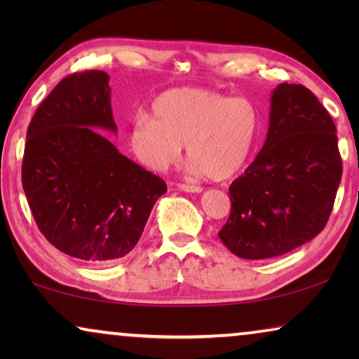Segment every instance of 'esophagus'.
<instances>
[{
    "instance_id": "1",
    "label": "esophagus",
    "mask_w": 359,
    "mask_h": 359,
    "mask_svg": "<svg viewBox=\"0 0 359 359\" xmlns=\"http://www.w3.org/2000/svg\"><path fill=\"white\" fill-rule=\"evenodd\" d=\"M178 189L180 191H184V193H194V194H199L203 188H199V186H194V184H184L181 183L178 184Z\"/></svg>"
}]
</instances>
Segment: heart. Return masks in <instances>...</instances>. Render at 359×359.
<instances>
[{"label":"heart","instance_id":"obj_1","mask_svg":"<svg viewBox=\"0 0 359 359\" xmlns=\"http://www.w3.org/2000/svg\"><path fill=\"white\" fill-rule=\"evenodd\" d=\"M151 111L154 117L137 116L129 132L130 151L151 171L175 165L184 145L191 173L232 178L252 156L262 127L253 101L194 88L163 93Z\"/></svg>","mask_w":359,"mask_h":359}]
</instances>
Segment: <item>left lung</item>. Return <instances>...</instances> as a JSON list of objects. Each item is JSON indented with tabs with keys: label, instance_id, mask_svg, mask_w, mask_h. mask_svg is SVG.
<instances>
[{
	"label": "left lung",
	"instance_id": "left-lung-1",
	"mask_svg": "<svg viewBox=\"0 0 359 359\" xmlns=\"http://www.w3.org/2000/svg\"><path fill=\"white\" fill-rule=\"evenodd\" d=\"M337 127L316 95L281 83L271 93L266 140L230 184L219 238L233 255L264 259L311 242L330 217L341 158Z\"/></svg>",
	"mask_w": 359,
	"mask_h": 359
}]
</instances>
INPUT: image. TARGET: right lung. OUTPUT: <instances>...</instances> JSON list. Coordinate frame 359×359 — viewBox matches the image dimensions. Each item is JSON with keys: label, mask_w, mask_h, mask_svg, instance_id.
Segmentation results:
<instances>
[{"label": "right lung", "mask_w": 359, "mask_h": 359, "mask_svg": "<svg viewBox=\"0 0 359 359\" xmlns=\"http://www.w3.org/2000/svg\"><path fill=\"white\" fill-rule=\"evenodd\" d=\"M101 132L117 134L109 75L75 73L37 107L22 161V188L39 230L88 263L132 252L166 193L163 180L119 154Z\"/></svg>", "instance_id": "obj_1"}]
</instances>
